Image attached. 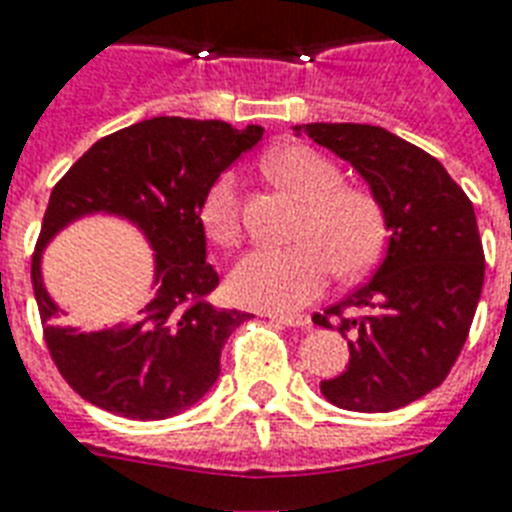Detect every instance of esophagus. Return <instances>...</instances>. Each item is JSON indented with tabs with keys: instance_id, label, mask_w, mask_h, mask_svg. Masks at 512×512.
I'll return each mask as SVG.
<instances>
[{
	"instance_id": "esophagus-1",
	"label": "esophagus",
	"mask_w": 512,
	"mask_h": 512,
	"mask_svg": "<svg viewBox=\"0 0 512 512\" xmlns=\"http://www.w3.org/2000/svg\"><path fill=\"white\" fill-rule=\"evenodd\" d=\"M269 317L285 327H309L312 325V320H309L306 314H296V317H290V314H269Z\"/></svg>"
}]
</instances>
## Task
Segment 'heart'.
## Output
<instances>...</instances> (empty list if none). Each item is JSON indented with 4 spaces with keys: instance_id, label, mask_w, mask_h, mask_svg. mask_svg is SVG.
I'll list each match as a JSON object with an SVG mask.
<instances>
[{
    "instance_id": "1",
    "label": "heart",
    "mask_w": 512,
    "mask_h": 512,
    "mask_svg": "<svg viewBox=\"0 0 512 512\" xmlns=\"http://www.w3.org/2000/svg\"><path fill=\"white\" fill-rule=\"evenodd\" d=\"M264 169L277 185L304 200L296 245L245 253L227 277L230 298L240 306L288 314L312 304L327 280L359 277L378 264L386 248V208L365 187L343 185V171L306 145L272 150ZM200 227L211 243L232 248L243 237L235 174H222L200 203Z\"/></svg>"
}]
</instances>
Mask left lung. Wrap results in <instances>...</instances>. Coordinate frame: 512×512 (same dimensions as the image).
I'll use <instances>...</instances> for the list:
<instances>
[{
	"label": "left lung",
	"instance_id": "1",
	"mask_svg": "<svg viewBox=\"0 0 512 512\" xmlns=\"http://www.w3.org/2000/svg\"><path fill=\"white\" fill-rule=\"evenodd\" d=\"M362 174L391 237L375 277L314 314L349 338V365L322 380L327 402L391 412L439 386L468 338L484 288L473 203L433 155L370 124L296 126Z\"/></svg>",
	"mask_w": 512,
	"mask_h": 512
}]
</instances>
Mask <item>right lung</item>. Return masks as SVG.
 <instances>
[{"mask_svg":"<svg viewBox=\"0 0 512 512\" xmlns=\"http://www.w3.org/2000/svg\"><path fill=\"white\" fill-rule=\"evenodd\" d=\"M261 134V126L147 118L94 142L57 182L31 256V282L49 357L81 399L121 418L163 420L214 386L224 343L248 314L208 301L219 275L206 261L200 203ZM89 213L132 221L156 251V277L137 321L81 334L59 325L41 280V253L57 231Z\"/></svg>","mask_w":512,"mask_h":512,"instance_id":"right-lung-1","label":"right lung"}]
</instances>
